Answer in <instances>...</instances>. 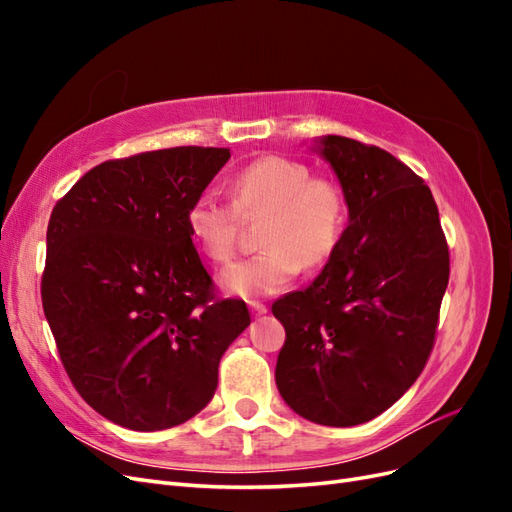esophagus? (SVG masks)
<instances>
[{"mask_svg":"<svg viewBox=\"0 0 512 512\" xmlns=\"http://www.w3.org/2000/svg\"><path fill=\"white\" fill-rule=\"evenodd\" d=\"M250 309H252L254 316H265V314L269 312L267 305H265V303H258V301H252V303H250Z\"/></svg>","mask_w":512,"mask_h":512,"instance_id":"esophagus-1","label":"esophagus"}]
</instances>
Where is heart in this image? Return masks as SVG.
Masks as SVG:
<instances>
[{
	"mask_svg": "<svg viewBox=\"0 0 512 512\" xmlns=\"http://www.w3.org/2000/svg\"><path fill=\"white\" fill-rule=\"evenodd\" d=\"M232 200L209 190L198 194L185 224L200 252L213 262H226L235 254L241 218H265L262 250L222 273V286L243 299L280 292L303 265L322 267L342 243L348 224L342 185L312 177V168L286 156H262L237 170Z\"/></svg>",
	"mask_w": 512,
	"mask_h": 512,
	"instance_id": "b5f03b06",
	"label": "heart"
}]
</instances>
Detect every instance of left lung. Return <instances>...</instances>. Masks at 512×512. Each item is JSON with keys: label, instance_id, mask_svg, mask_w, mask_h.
Returning <instances> with one entry per match:
<instances>
[{"label": "left lung", "instance_id": "1", "mask_svg": "<svg viewBox=\"0 0 512 512\" xmlns=\"http://www.w3.org/2000/svg\"><path fill=\"white\" fill-rule=\"evenodd\" d=\"M316 149L346 194L348 226L316 280L271 307L286 329L275 382L307 421L352 427L421 376L451 267L436 200L412 168L346 136Z\"/></svg>", "mask_w": 512, "mask_h": 512}]
</instances>
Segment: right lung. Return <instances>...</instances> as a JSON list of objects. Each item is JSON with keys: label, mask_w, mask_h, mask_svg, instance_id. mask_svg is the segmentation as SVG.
<instances>
[{"label": "right lung", "mask_w": 512, "mask_h": 512, "mask_svg": "<svg viewBox=\"0 0 512 512\" xmlns=\"http://www.w3.org/2000/svg\"><path fill=\"white\" fill-rule=\"evenodd\" d=\"M228 158L173 147L108 160L51 213L44 316L74 389L121 427L160 431L198 414L250 327L243 301L215 297L185 224Z\"/></svg>", "instance_id": "right-lung-1"}]
</instances>
